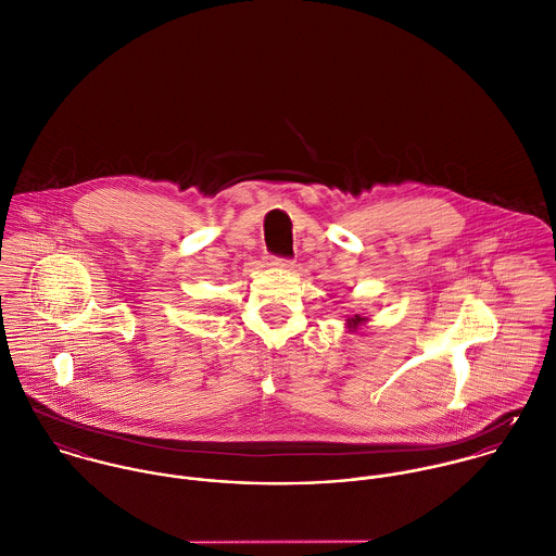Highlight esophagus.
Returning <instances> with one entry per match:
<instances>
[{
  "instance_id": "esophagus-1",
  "label": "esophagus",
  "mask_w": 556,
  "mask_h": 556,
  "mask_svg": "<svg viewBox=\"0 0 556 556\" xmlns=\"http://www.w3.org/2000/svg\"><path fill=\"white\" fill-rule=\"evenodd\" d=\"M268 264L277 266V268H286V270H290L294 266L292 260H283V257H268Z\"/></svg>"
}]
</instances>
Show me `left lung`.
<instances>
[{"mask_svg":"<svg viewBox=\"0 0 556 556\" xmlns=\"http://www.w3.org/2000/svg\"><path fill=\"white\" fill-rule=\"evenodd\" d=\"M369 323V318H363V316H352V318H348L345 320V329H348V333H356V331H361L365 325Z\"/></svg>","mask_w":556,"mask_h":556,"instance_id":"8db88e82","label":"left lung"}]
</instances>
